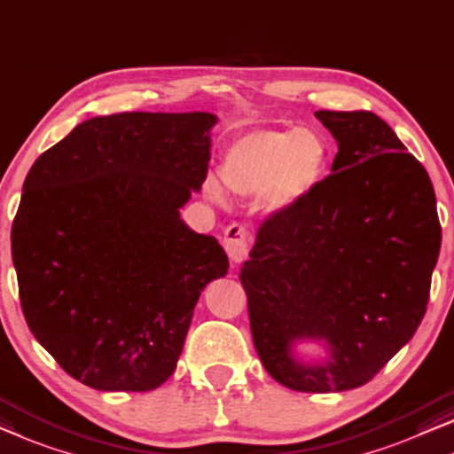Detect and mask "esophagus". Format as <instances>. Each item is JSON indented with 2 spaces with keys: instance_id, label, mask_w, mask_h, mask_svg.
Instances as JSON below:
<instances>
[{
  "instance_id": "1",
  "label": "esophagus",
  "mask_w": 454,
  "mask_h": 454,
  "mask_svg": "<svg viewBox=\"0 0 454 454\" xmlns=\"http://www.w3.org/2000/svg\"><path fill=\"white\" fill-rule=\"evenodd\" d=\"M223 246H225V252L231 262L235 264H239L247 258V252H249V233L247 229L239 225V223H231L225 229V238H223Z\"/></svg>"
}]
</instances>
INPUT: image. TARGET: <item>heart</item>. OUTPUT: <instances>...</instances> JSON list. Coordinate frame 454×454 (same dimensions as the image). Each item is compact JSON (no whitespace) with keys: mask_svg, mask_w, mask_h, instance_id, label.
Returning a JSON list of instances; mask_svg holds the SVG:
<instances>
[{"mask_svg":"<svg viewBox=\"0 0 454 454\" xmlns=\"http://www.w3.org/2000/svg\"><path fill=\"white\" fill-rule=\"evenodd\" d=\"M325 163V141L313 130H254L227 149L219 176L233 192H262L268 207L285 208L317 186Z\"/></svg>","mask_w":454,"mask_h":454,"instance_id":"b5f03b06","label":"heart"}]
</instances>
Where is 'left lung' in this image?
I'll use <instances>...</instances> for the list:
<instances>
[{
	"label": "left lung",
	"instance_id": "8db88e82",
	"mask_svg": "<svg viewBox=\"0 0 454 454\" xmlns=\"http://www.w3.org/2000/svg\"><path fill=\"white\" fill-rule=\"evenodd\" d=\"M315 116L338 141L332 174L262 221L239 280L270 377L330 393L369 383L416 333L442 229L428 172L383 118ZM305 337L328 341L327 364L292 358V341Z\"/></svg>",
	"mask_w": 454,
	"mask_h": 454
}]
</instances>
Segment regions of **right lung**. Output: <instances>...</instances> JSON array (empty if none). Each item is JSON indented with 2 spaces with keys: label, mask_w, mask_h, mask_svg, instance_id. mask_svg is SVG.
I'll list each match as a JSON object with an SVG mask.
<instances>
[{
  "label": "right lung",
  "mask_w": 454,
  "mask_h": 454,
  "mask_svg": "<svg viewBox=\"0 0 454 454\" xmlns=\"http://www.w3.org/2000/svg\"><path fill=\"white\" fill-rule=\"evenodd\" d=\"M208 113L96 116L44 151L12 225L26 324L61 369L98 391L172 377L202 288L225 249L180 208L207 180Z\"/></svg>",
  "instance_id": "add662e5"
}]
</instances>
